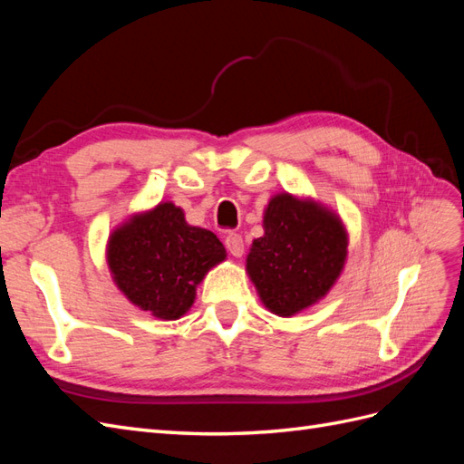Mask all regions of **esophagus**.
<instances>
[{"label": "esophagus", "instance_id": "esophagus-1", "mask_svg": "<svg viewBox=\"0 0 464 464\" xmlns=\"http://www.w3.org/2000/svg\"><path fill=\"white\" fill-rule=\"evenodd\" d=\"M224 244H227V249L234 257H242L244 256V237L236 232H228L227 237H224Z\"/></svg>", "mask_w": 464, "mask_h": 464}]
</instances>
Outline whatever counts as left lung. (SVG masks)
<instances>
[{"label":"left lung","mask_w":464,"mask_h":464,"mask_svg":"<svg viewBox=\"0 0 464 464\" xmlns=\"http://www.w3.org/2000/svg\"><path fill=\"white\" fill-rule=\"evenodd\" d=\"M263 228L247 256V273L263 304L290 317L331 290L344 266L348 237L331 210L288 193L271 199Z\"/></svg>","instance_id":"obj_1"}]
</instances>
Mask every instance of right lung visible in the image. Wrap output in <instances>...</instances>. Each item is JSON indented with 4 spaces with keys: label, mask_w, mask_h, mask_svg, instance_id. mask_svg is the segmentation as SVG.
Listing matches in <instances>:
<instances>
[{
    "label": "right lung",
    "mask_w": 464,
    "mask_h": 464,
    "mask_svg": "<svg viewBox=\"0 0 464 464\" xmlns=\"http://www.w3.org/2000/svg\"><path fill=\"white\" fill-rule=\"evenodd\" d=\"M224 257L218 237L189 227L184 210L172 203L133 217L108 242V265L118 288L160 319L184 315L195 300V286Z\"/></svg>",
    "instance_id": "right-lung-1"
}]
</instances>
